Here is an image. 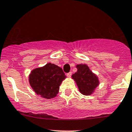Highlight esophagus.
Here are the masks:
<instances>
[{
  "mask_svg": "<svg viewBox=\"0 0 132 132\" xmlns=\"http://www.w3.org/2000/svg\"><path fill=\"white\" fill-rule=\"evenodd\" d=\"M66 76H67L68 77H71V76H72V72H69V73H68L67 74H66Z\"/></svg>",
  "mask_w": 132,
  "mask_h": 132,
  "instance_id": "esophagus-1",
  "label": "esophagus"
}]
</instances>
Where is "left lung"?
Returning <instances> with one entry per match:
<instances>
[{
  "label": "left lung",
  "instance_id": "8db88e82",
  "mask_svg": "<svg viewBox=\"0 0 132 132\" xmlns=\"http://www.w3.org/2000/svg\"><path fill=\"white\" fill-rule=\"evenodd\" d=\"M76 67L77 71L72 75V78L76 82L79 91L83 95H91L100 85L98 77L85 64H77Z\"/></svg>",
  "mask_w": 132,
  "mask_h": 132
}]
</instances>
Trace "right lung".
Here are the masks:
<instances>
[{
	"instance_id": "obj_1",
	"label": "right lung",
	"mask_w": 132,
	"mask_h": 132,
	"mask_svg": "<svg viewBox=\"0 0 132 132\" xmlns=\"http://www.w3.org/2000/svg\"><path fill=\"white\" fill-rule=\"evenodd\" d=\"M66 78L61 68L49 62L33 69L29 76V81L37 95L49 100L56 96L60 84Z\"/></svg>"
}]
</instances>
